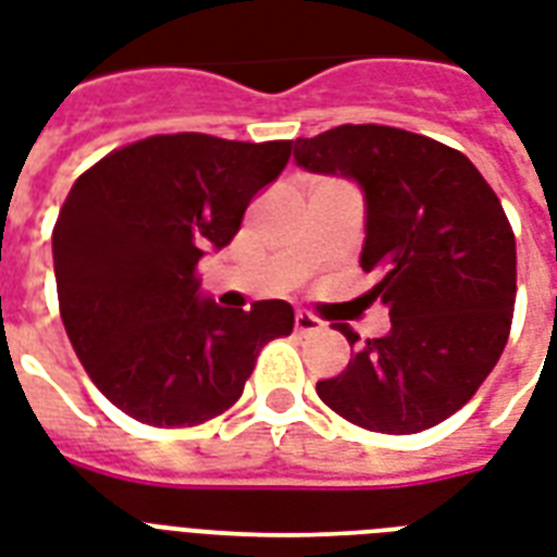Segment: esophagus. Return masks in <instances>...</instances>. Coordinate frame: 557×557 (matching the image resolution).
Masks as SVG:
<instances>
[{"label": "esophagus", "instance_id": "34e87169", "mask_svg": "<svg viewBox=\"0 0 557 557\" xmlns=\"http://www.w3.org/2000/svg\"><path fill=\"white\" fill-rule=\"evenodd\" d=\"M295 330L297 333H318V330H324V321L312 315V312H297Z\"/></svg>", "mask_w": 557, "mask_h": 557}]
</instances>
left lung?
<instances>
[{"instance_id": "left-lung-1", "label": "left lung", "mask_w": 557, "mask_h": 557, "mask_svg": "<svg viewBox=\"0 0 557 557\" xmlns=\"http://www.w3.org/2000/svg\"><path fill=\"white\" fill-rule=\"evenodd\" d=\"M295 160L362 186L359 262L380 274L368 300L392 315L368 342L333 324L356 354L318 397L362 430H430L479 392L511 333L517 245L503 203L461 151L403 127L338 125L297 139Z\"/></svg>"}]
</instances>
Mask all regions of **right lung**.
<instances>
[{
  "label": "right lung",
  "mask_w": 557,
  "mask_h": 557,
  "mask_svg": "<svg viewBox=\"0 0 557 557\" xmlns=\"http://www.w3.org/2000/svg\"><path fill=\"white\" fill-rule=\"evenodd\" d=\"M292 139L157 134L90 165L52 231L61 318L104 397L148 426H198L245 392L257 356L292 333L286 300L227 309L198 295V260L239 233Z\"/></svg>",
  "instance_id": "add662e5"
}]
</instances>
